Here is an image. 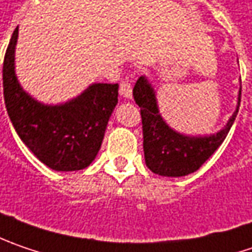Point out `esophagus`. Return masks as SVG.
<instances>
[{"label":"esophagus","instance_id":"esophagus-1","mask_svg":"<svg viewBox=\"0 0 252 252\" xmlns=\"http://www.w3.org/2000/svg\"><path fill=\"white\" fill-rule=\"evenodd\" d=\"M120 94L124 98H131V95H132V86H131V83L128 82L126 79L120 83Z\"/></svg>","mask_w":252,"mask_h":252}]
</instances>
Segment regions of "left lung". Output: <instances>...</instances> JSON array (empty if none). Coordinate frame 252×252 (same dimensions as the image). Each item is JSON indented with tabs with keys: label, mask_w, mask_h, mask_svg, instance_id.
Segmentation results:
<instances>
[{
	"label": "left lung",
	"mask_w": 252,
	"mask_h": 252,
	"mask_svg": "<svg viewBox=\"0 0 252 252\" xmlns=\"http://www.w3.org/2000/svg\"><path fill=\"white\" fill-rule=\"evenodd\" d=\"M132 95L141 108L147 166L160 176L179 178L196 172L223 144L240 108L241 87L233 117L223 129L209 137H188L173 131L159 114L155 92L145 76L137 80Z\"/></svg>",
	"instance_id": "1"
}]
</instances>
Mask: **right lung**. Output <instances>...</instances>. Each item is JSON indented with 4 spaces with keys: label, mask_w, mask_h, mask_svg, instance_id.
<instances>
[{
    "label": "right lung",
    "mask_w": 252,
    "mask_h": 252,
    "mask_svg": "<svg viewBox=\"0 0 252 252\" xmlns=\"http://www.w3.org/2000/svg\"><path fill=\"white\" fill-rule=\"evenodd\" d=\"M18 28L6 48L2 66L4 100L17 134L50 169L87 168L98 154L108 120L118 103V84L94 83L64 104H42L32 98L15 74Z\"/></svg>",
    "instance_id": "right-lung-1"
}]
</instances>
